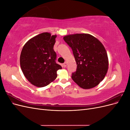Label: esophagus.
Instances as JSON below:
<instances>
[{"mask_svg":"<svg viewBox=\"0 0 130 130\" xmlns=\"http://www.w3.org/2000/svg\"><path fill=\"white\" fill-rule=\"evenodd\" d=\"M63 66L64 67H66V66H67V62H64V63H63Z\"/></svg>","mask_w":130,"mask_h":130,"instance_id":"esophagus-1","label":"esophagus"}]
</instances>
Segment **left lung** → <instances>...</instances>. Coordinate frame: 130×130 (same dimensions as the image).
I'll return each instance as SVG.
<instances>
[{
	"label": "left lung",
	"mask_w": 130,
	"mask_h": 130,
	"mask_svg": "<svg viewBox=\"0 0 130 130\" xmlns=\"http://www.w3.org/2000/svg\"><path fill=\"white\" fill-rule=\"evenodd\" d=\"M64 41L72 48L77 68L72 78L84 89L95 87L107 72V54L103 44L89 34H76L66 36Z\"/></svg>",
	"instance_id": "left-lung-1"
}]
</instances>
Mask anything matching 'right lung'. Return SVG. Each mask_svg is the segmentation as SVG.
Listing matches in <instances>:
<instances>
[{
	"label": "right lung",
	"mask_w": 130,
	"mask_h": 130,
	"mask_svg": "<svg viewBox=\"0 0 130 130\" xmlns=\"http://www.w3.org/2000/svg\"><path fill=\"white\" fill-rule=\"evenodd\" d=\"M56 35L43 32L31 38L22 49L20 64L24 76L38 87L48 85L57 77L62 67L56 63L54 50Z\"/></svg>",
	"instance_id": "1"
}]
</instances>
